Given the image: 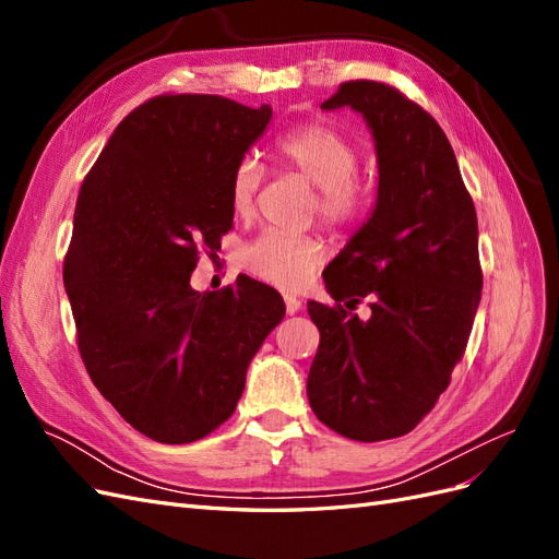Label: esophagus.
I'll return each instance as SVG.
<instances>
[{
    "label": "esophagus",
    "mask_w": 559,
    "mask_h": 559,
    "mask_svg": "<svg viewBox=\"0 0 559 559\" xmlns=\"http://www.w3.org/2000/svg\"><path fill=\"white\" fill-rule=\"evenodd\" d=\"M284 306H286V312L289 314H296L300 310V300L292 294H284Z\"/></svg>",
    "instance_id": "obj_1"
}]
</instances>
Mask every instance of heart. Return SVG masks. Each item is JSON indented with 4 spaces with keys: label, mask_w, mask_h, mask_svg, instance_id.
<instances>
[{
    "label": "heart",
    "mask_w": 559,
    "mask_h": 559,
    "mask_svg": "<svg viewBox=\"0 0 559 559\" xmlns=\"http://www.w3.org/2000/svg\"><path fill=\"white\" fill-rule=\"evenodd\" d=\"M280 163L314 186L312 210L331 228H347L366 212L368 191L357 177L359 148L343 132L324 123L298 126L275 144ZM261 189V170L251 158L238 163L230 177V205L238 216H251ZM326 251L314 235L265 230L245 249V265L253 275L298 289L324 261Z\"/></svg>",
    "instance_id": "obj_1"
}]
</instances>
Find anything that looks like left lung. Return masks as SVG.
I'll use <instances>...</instances> for the list:
<instances>
[{
	"label": "left lung",
	"mask_w": 559,
	"mask_h": 559,
	"mask_svg": "<svg viewBox=\"0 0 559 559\" xmlns=\"http://www.w3.org/2000/svg\"><path fill=\"white\" fill-rule=\"evenodd\" d=\"M337 107L373 130L380 183L373 214L324 270L335 306L308 302L319 329L308 399L329 429L373 443L413 431L464 357L483 289L478 216L429 111L366 79L321 105ZM364 297L366 322L348 312Z\"/></svg>",
	"instance_id": "obj_1"
}]
</instances>
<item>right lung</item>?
<instances>
[{
  "label": "right lung",
  "instance_id": "1",
  "mask_svg": "<svg viewBox=\"0 0 559 559\" xmlns=\"http://www.w3.org/2000/svg\"><path fill=\"white\" fill-rule=\"evenodd\" d=\"M270 116L222 95H156L118 123L81 183L62 267L76 345L99 394L158 443L224 425L286 312L247 275L191 289L200 253L214 259L233 228L230 177Z\"/></svg>",
  "mask_w": 559,
  "mask_h": 559
}]
</instances>
